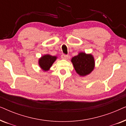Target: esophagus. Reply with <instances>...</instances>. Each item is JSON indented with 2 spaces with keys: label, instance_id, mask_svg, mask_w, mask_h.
Segmentation results:
<instances>
[{
  "label": "esophagus",
  "instance_id": "1",
  "mask_svg": "<svg viewBox=\"0 0 126 126\" xmlns=\"http://www.w3.org/2000/svg\"><path fill=\"white\" fill-rule=\"evenodd\" d=\"M61 58H63V59H65V60H67L68 58V55H66V54H63L61 56Z\"/></svg>",
  "mask_w": 126,
  "mask_h": 126
}]
</instances>
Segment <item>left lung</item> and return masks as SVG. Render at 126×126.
Instances as JSON below:
<instances>
[{"mask_svg":"<svg viewBox=\"0 0 126 126\" xmlns=\"http://www.w3.org/2000/svg\"><path fill=\"white\" fill-rule=\"evenodd\" d=\"M72 62L76 71L82 76L88 75L94 68V58L91 54L80 53L72 58Z\"/></svg>","mask_w":126,"mask_h":126,"instance_id":"1","label":"left lung"}]
</instances>
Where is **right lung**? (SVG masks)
<instances>
[{
    "label": "right lung",
    "instance_id": "right-lung-1",
    "mask_svg": "<svg viewBox=\"0 0 126 126\" xmlns=\"http://www.w3.org/2000/svg\"><path fill=\"white\" fill-rule=\"evenodd\" d=\"M57 57L50 55H45L39 60V65L44 70H47L50 68L53 63L56 61Z\"/></svg>",
    "mask_w": 126,
    "mask_h": 126
}]
</instances>
